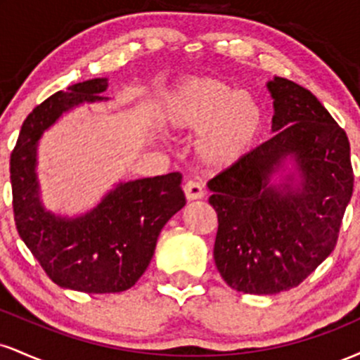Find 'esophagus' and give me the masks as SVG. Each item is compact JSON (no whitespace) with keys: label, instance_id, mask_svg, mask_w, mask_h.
Masks as SVG:
<instances>
[{"label":"esophagus","instance_id":"1","mask_svg":"<svg viewBox=\"0 0 360 360\" xmlns=\"http://www.w3.org/2000/svg\"><path fill=\"white\" fill-rule=\"evenodd\" d=\"M183 189H184L186 198H188L189 201H193V200H200V198H203V196H205V189H203V186H201L200 183H198V181H194V179L186 181L184 186H183Z\"/></svg>","mask_w":360,"mask_h":360}]
</instances>
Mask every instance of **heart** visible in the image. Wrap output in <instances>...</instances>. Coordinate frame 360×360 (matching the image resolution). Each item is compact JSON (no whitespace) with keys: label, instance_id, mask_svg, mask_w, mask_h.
Returning a JSON list of instances; mask_svg holds the SVG:
<instances>
[{"label":"heart","instance_id":"heart-1","mask_svg":"<svg viewBox=\"0 0 360 360\" xmlns=\"http://www.w3.org/2000/svg\"><path fill=\"white\" fill-rule=\"evenodd\" d=\"M264 122V108L254 94L217 77H191L167 94L166 123L179 131H200L198 155L214 169L249 154Z\"/></svg>","mask_w":360,"mask_h":360}]
</instances>
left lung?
Listing matches in <instances>:
<instances>
[{"instance_id":"8db88e82","label":"left lung","mask_w":360,"mask_h":360,"mask_svg":"<svg viewBox=\"0 0 360 360\" xmlns=\"http://www.w3.org/2000/svg\"><path fill=\"white\" fill-rule=\"evenodd\" d=\"M274 137L208 183L218 214L213 257L232 289L276 295L296 288L335 249L354 189L344 128L303 86L274 77ZM292 156L299 181L270 177Z\"/></svg>"}]
</instances>
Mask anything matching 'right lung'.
Instances as JSON below:
<instances>
[{"label":"right lung","mask_w":360,"mask_h":360,"mask_svg":"<svg viewBox=\"0 0 360 360\" xmlns=\"http://www.w3.org/2000/svg\"><path fill=\"white\" fill-rule=\"evenodd\" d=\"M106 77L57 91L25 118L10 159L15 225L25 245L57 286L82 292H120L146 272L162 226L186 205L183 176L120 183L82 217L65 218L44 208L37 181V146L64 111L108 100Z\"/></svg>","instance_id":"add662e5"}]
</instances>
